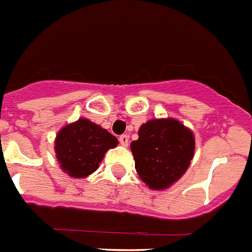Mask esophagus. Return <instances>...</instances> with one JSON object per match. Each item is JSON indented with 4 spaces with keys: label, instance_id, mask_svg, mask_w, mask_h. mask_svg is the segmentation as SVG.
<instances>
[{
    "label": "esophagus",
    "instance_id": "1",
    "mask_svg": "<svg viewBox=\"0 0 252 252\" xmlns=\"http://www.w3.org/2000/svg\"><path fill=\"white\" fill-rule=\"evenodd\" d=\"M120 144H121L122 147H127L128 145V135H121L120 136Z\"/></svg>",
    "mask_w": 252,
    "mask_h": 252
}]
</instances>
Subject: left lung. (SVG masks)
Masks as SVG:
<instances>
[{"instance_id": "8db88e82", "label": "left lung", "mask_w": 252, "mask_h": 252, "mask_svg": "<svg viewBox=\"0 0 252 252\" xmlns=\"http://www.w3.org/2000/svg\"><path fill=\"white\" fill-rule=\"evenodd\" d=\"M130 148L139 177L152 190H165L190 167L195 136L176 118H154L139 128Z\"/></svg>"}]
</instances>
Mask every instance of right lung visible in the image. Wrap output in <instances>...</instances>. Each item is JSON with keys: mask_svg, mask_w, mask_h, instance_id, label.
<instances>
[{"mask_svg": "<svg viewBox=\"0 0 252 252\" xmlns=\"http://www.w3.org/2000/svg\"><path fill=\"white\" fill-rule=\"evenodd\" d=\"M116 136L88 118L64 125L55 139V153L62 171L85 178L99 167L104 154L117 147Z\"/></svg>", "mask_w": 252, "mask_h": 252, "instance_id": "1", "label": "right lung"}]
</instances>
